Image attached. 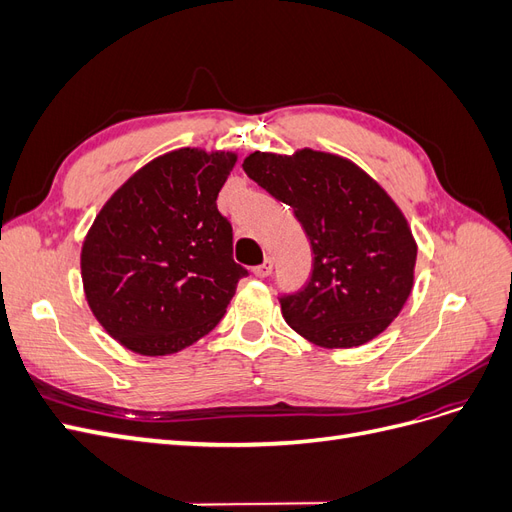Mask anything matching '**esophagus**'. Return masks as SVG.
<instances>
[{"instance_id": "34e87169", "label": "esophagus", "mask_w": 512, "mask_h": 512, "mask_svg": "<svg viewBox=\"0 0 512 512\" xmlns=\"http://www.w3.org/2000/svg\"><path fill=\"white\" fill-rule=\"evenodd\" d=\"M271 273H273V260L271 258H265V260H262V265L254 267L256 277H269Z\"/></svg>"}]
</instances>
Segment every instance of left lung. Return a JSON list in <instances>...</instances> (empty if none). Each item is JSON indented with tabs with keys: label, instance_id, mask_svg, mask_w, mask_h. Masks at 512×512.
<instances>
[{
	"label": "left lung",
	"instance_id": "1",
	"mask_svg": "<svg viewBox=\"0 0 512 512\" xmlns=\"http://www.w3.org/2000/svg\"><path fill=\"white\" fill-rule=\"evenodd\" d=\"M247 177L292 207L314 252L307 286L282 297V316L320 348L378 337L414 288L416 241L406 215L352 160L329 151H254Z\"/></svg>",
	"mask_w": 512,
	"mask_h": 512
}]
</instances>
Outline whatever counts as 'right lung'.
Here are the masks:
<instances>
[{
	"instance_id": "obj_1",
	"label": "right lung",
	"mask_w": 512,
	"mask_h": 512,
	"mask_svg": "<svg viewBox=\"0 0 512 512\" xmlns=\"http://www.w3.org/2000/svg\"><path fill=\"white\" fill-rule=\"evenodd\" d=\"M235 151L181 147L113 192L81 247L91 314L136 354L166 356L205 337L247 271L232 260L218 194Z\"/></svg>"
}]
</instances>
